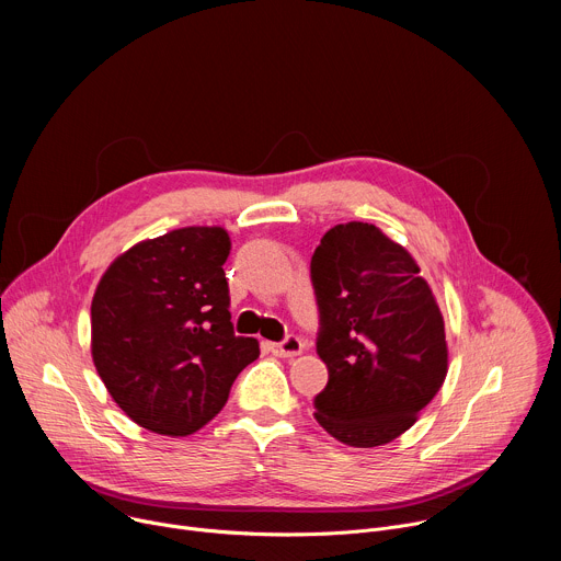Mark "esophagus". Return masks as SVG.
Instances as JSON below:
<instances>
[{"mask_svg": "<svg viewBox=\"0 0 561 561\" xmlns=\"http://www.w3.org/2000/svg\"><path fill=\"white\" fill-rule=\"evenodd\" d=\"M271 351H273V355H277V357H297V355H301V351H304V344H301V340L299 337H295V335H288L284 342H279V344H271Z\"/></svg>", "mask_w": 561, "mask_h": 561, "instance_id": "1", "label": "esophagus"}]
</instances>
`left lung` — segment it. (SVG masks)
Listing matches in <instances>:
<instances>
[{
  "label": "left lung",
  "instance_id": "left-lung-1",
  "mask_svg": "<svg viewBox=\"0 0 561 561\" xmlns=\"http://www.w3.org/2000/svg\"><path fill=\"white\" fill-rule=\"evenodd\" d=\"M329 383L314 420L353 448L404 435L439 392L448 344L439 304L415 257L377 226L331 228L312 253Z\"/></svg>",
  "mask_w": 561,
  "mask_h": 561
}]
</instances>
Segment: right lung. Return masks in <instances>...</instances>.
<instances>
[{"mask_svg": "<svg viewBox=\"0 0 561 561\" xmlns=\"http://www.w3.org/2000/svg\"><path fill=\"white\" fill-rule=\"evenodd\" d=\"M221 226H186L115 257L91 304V355L115 404L141 428L186 437L226 404L260 357L228 312Z\"/></svg>", "mask_w": 561, "mask_h": 561, "instance_id": "1", "label": "right lung"}]
</instances>
